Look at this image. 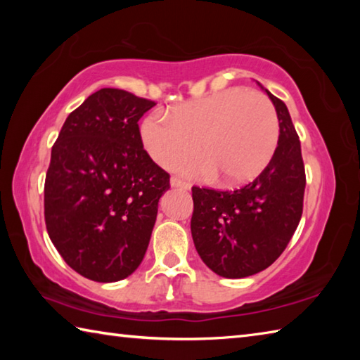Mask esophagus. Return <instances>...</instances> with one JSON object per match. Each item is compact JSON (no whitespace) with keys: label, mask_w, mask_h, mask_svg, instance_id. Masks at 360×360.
I'll return each instance as SVG.
<instances>
[{"label":"esophagus","mask_w":360,"mask_h":360,"mask_svg":"<svg viewBox=\"0 0 360 360\" xmlns=\"http://www.w3.org/2000/svg\"><path fill=\"white\" fill-rule=\"evenodd\" d=\"M169 184H172V187H179L182 191H188V188H191V184H188V182L182 181L179 178H172V182H169Z\"/></svg>","instance_id":"1"}]
</instances>
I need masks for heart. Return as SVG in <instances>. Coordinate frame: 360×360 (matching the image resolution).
<instances>
[{"label": "heart", "instance_id": "1", "mask_svg": "<svg viewBox=\"0 0 360 360\" xmlns=\"http://www.w3.org/2000/svg\"><path fill=\"white\" fill-rule=\"evenodd\" d=\"M144 149L160 167L187 163L188 174H214V181L240 186L254 179L271 160L279 122L271 101L259 92L235 87L188 103L172 114L158 111L141 127Z\"/></svg>", "mask_w": 360, "mask_h": 360}]
</instances>
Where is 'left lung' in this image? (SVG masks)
I'll use <instances>...</instances> for the list:
<instances>
[{
  "label": "left lung",
  "mask_w": 360,
  "mask_h": 360,
  "mask_svg": "<svg viewBox=\"0 0 360 360\" xmlns=\"http://www.w3.org/2000/svg\"><path fill=\"white\" fill-rule=\"evenodd\" d=\"M268 95L279 120L278 148L257 178L233 192L192 187L191 230L206 266L222 278H246L270 266L297 230L303 210L304 167L288 106Z\"/></svg>",
  "instance_id": "obj_1"
}]
</instances>
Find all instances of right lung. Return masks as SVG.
Masks as SVG:
<instances>
[{
  "mask_svg": "<svg viewBox=\"0 0 360 360\" xmlns=\"http://www.w3.org/2000/svg\"><path fill=\"white\" fill-rule=\"evenodd\" d=\"M101 89L75 109L52 148L44 186L49 238L84 278L115 283L148 251L169 174L143 149L138 120L154 108Z\"/></svg>",
  "mask_w": 360,
  "mask_h": 360,
  "instance_id": "right-lung-1",
  "label": "right lung"
}]
</instances>
